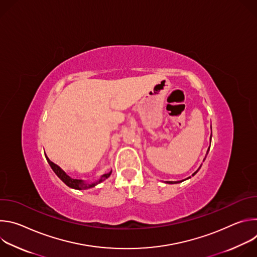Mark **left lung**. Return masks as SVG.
I'll return each instance as SVG.
<instances>
[{"mask_svg":"<svg viewBox=\"0 0 257 257\" xmlns=\"http://www.w3.org/2000/svg\"><path fill=\"white\" fill-rule=\"evenodd\" d=\"M210 141H211V135H210ZM209 148H210V146H209ZM209 148H208V150H207V153H206V155L208 154ZM204 160H205V158H204ZM200 167H201V166H200ZM200 167H199V169H200ZM199 169H198V170H199ZM198 170H197L196 172H194V173L192 174V176H194V175H195V174L198 172ZM187 179H188V178H187ZM183 181H185V180H182V181H177V182H174V181H167L166 183H169V184H176V183H180V182H183Z\"/></svg>","mask_w":257,"mask_h":257,"instance_id":"left-lung-1","label":"left lung"}]
</instances>
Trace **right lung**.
<instances>
[{
  "instance_id": "1",
  "label": "right lung",
  "mask_w": 257,
  "mask_h": 257,
  "mask_svg": "<svg viewBox=\"0 0 257 257\" xmlns=\"http://www.w3.org/2000/svg\"><path fill=\"white\" fill-rule=\"evenodd\" d=\"M46 155V154H45ZM47 158V161L49 163V165L51 166L52 170L55 172V174L65 183V184L67 186H69L70 188H73V189H77V190H84V189H89V188H92L94 187L95 185H97L98 183L104 181L105 179H107L109 176H111L112 174V171L107 173V174H103L99 179L98 181H95V182H92V183H85L83 180H78V179H72L70 176H68L59 166H57L56 164H54L53 162H51L49 160V158L46 156Z\"/></svg>"
}]
</instances>
